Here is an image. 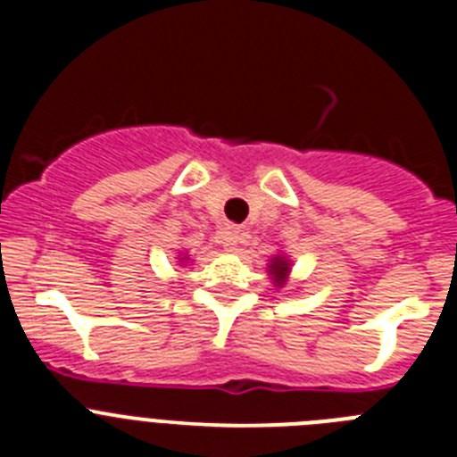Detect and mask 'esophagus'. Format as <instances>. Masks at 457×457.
<instances>
[{"mask_svg":"<svg viewBox=\"0 0 457 457\" xmlns=\"http://www.w3.org/2000/svg\"><path fill=\"white\" fill-rule=\"evenodd\" d=\"M237 245H240V233L237 231H224V236H221V247H224V252H236Z\"/></svg>","mask_w":457,"mask_h":457,"instance_id":"obj_1","label":"esophagus"}]
</instances>
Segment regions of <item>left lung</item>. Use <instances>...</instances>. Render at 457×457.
<instances>
[{"instance_id":"1","label":"left lung","mask_w":457,"mask_h":457,"mask_svg":"<svg viewBox=\"0 0 457 457\" xmlns=\"http://www.w3.org/2000/svg\"><path fill=\"white\" fill-rule=\"evenodd\" d=\"M290 258L286 253H277V256L270 258L268 263V277L272 278L274 288H284L288 284V277H290Z\"/></svg>"}]
</instances>
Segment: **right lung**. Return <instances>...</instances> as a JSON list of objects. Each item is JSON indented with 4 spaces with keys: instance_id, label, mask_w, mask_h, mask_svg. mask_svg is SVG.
<instances>
[{
    "instance_id": "1",
    "label": "right lung",
    "mask_w": 457,
    "mask_h": 457,
    "mask_svg": "<svg viewBox=\"0 0 457 457\" xmlns=\"http://www.w3.org/2000/svg\"><path fill=\"white\" fill-rule=\"evenodd\" d=\"M179 263H183V265H187V263H192V258L187 256V253H183V252H179Z\"/></svg>"
}]
</instances>
